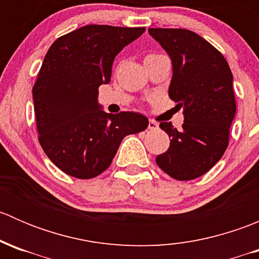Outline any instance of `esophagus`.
<instances>
[{"label":"esophagus","instance_id":"esophagus-1","mask_svg":"<svg viewBox=\"0 0 259 259\" xmlns=\"http://www.w3.org/2000/svg\"><path fill=\"white\" fill-rule=\"evenodd\" d=\"M148 127L150 130H156L159 127V125H158V122H155V121H154V120H149Z\"/></svg>","mask_w":259,"mask_h":259}]
</instances>
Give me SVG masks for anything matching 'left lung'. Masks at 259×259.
<instances>
[{"label":"left lung","mask_w":259,"mask_h":259,"mask_svg":"<svg viewBox=\"0 0 259 259\" xmlns=\"http://www.w3.org/2000/svg\"><path fill=\"white\" fill-rule=\"evenodd\" d=\"M149 35L170 57L169 96L184 109L180 129L171 122L159 125L170 146L155 161L171 178L195 179L210 170L228 146L236 115L233 75L223 55L193 31L149 28Z\"/></svg>","instance_id":"left-lung-1"}]
</instances>
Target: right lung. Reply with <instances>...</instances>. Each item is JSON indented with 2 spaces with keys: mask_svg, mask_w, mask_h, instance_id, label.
Masks as SVG:
<instances>
[{
  "mask_svg": "<svg viewBox=\"0 0 259 259\" xmlns=\"http://www.w3.org/2000/svg\"><path fill=\"white\" fill-rule=\"evenodd\" d=\"M144 27L88 25L57 38L32 89L38 142L67 176L95 178L110 166L126 135L148 127L139 113L108 114L98 103L99 86L110 82L115 56Z\"/></svg>",
  "mask_w": 259,
  "mask_h": 259,
  "instance_id": "obj_1",
  "label": "right lung"
}]
</instances>
